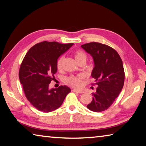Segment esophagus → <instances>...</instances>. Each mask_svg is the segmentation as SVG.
<instances>
[{
	"mask_svg": "<svg viewBox=\"0 0 146 146\" xmlns=\"http://www.w3.org/2000/svg\"><path fill=\"white\" fill-rule=\"evenodd\" d=\"M73 91H74V92H76V93H84V91L78 90H77V89H74V90H73Z\"/></svg>",
	"mask_w": 146,
	"mask_h": 146,
	"instance_id": "1",
	"label": "esophagus"
}]
</instances>
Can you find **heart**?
Instances as JSON below:
<instances>
[{"label": "heart", "mask_w": 146, "mask_h": 146, "mask_svg": "<svg viewBox=\"0 0 146 146\" xmlns=\"http://www.w3.org/2000/svg\"><path fill=\"white\" fill-rule=\"evenodd\" d=\"M74 56H75V58L76 60L79 63L81 61H86V59H87V55L82 50H76L75 53H74ZM64 59V56H61L58 58L57 61H56V68L57 70L60 71L62 70V64L63 61ZM85 76L82 75V74H80V75H76V76H73L71 75L68 76L66 78L65 82L68 85L72 86L74 88H80L81 86L83 85L84 80Z\"/></svg>", "instance_id": "1"}]
</instances>
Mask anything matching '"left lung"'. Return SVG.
<instances>
[{"label": "left lung", "instance_id": "8db88e82", "mask_svg": "<svg viewBox=\"0 0 146 146\" xmlns=\"http://www.w3.org/2000/svg\"><path fill=\"white\" fill-rule=\"evenodd\" d=\"M81 47L93 58L91 76L95 83L92 85L98 86L87 108L94 112H102L113 104L122 90L125 79L122 60L117 51L106 44L93 42Z\"/></svg>", "mask_w": 146, "mask_h": 146}]
</instances>
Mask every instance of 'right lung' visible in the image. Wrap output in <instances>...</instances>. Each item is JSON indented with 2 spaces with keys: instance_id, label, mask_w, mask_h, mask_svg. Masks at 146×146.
<instances>
[{
  "instance_id": "1",
  "label": "right lung",
  "mask_w": 146,
  "mask_h": 146,
  "mask_svg": "<svg viewBox=\"0 0 146 146\" xmlns=\"http://www.w3.org/2000/svg\"><path fill=\"white\" fill-rule=\"evenodd\" d=\"M73 44L42 42L32 47L22 62L19 76L24 94L40 111L49 113L58 109L71 91L66 86L49 90V84L57 71L58 58Z\"/></svg>"
}]
</instances>
